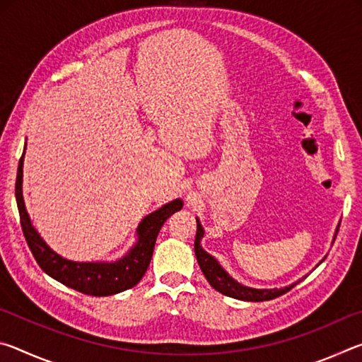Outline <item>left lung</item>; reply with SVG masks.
Masks as SVG:
<instances>
[{"label": "left lung", "instance_id": "left-lung-1", "mask_svg": "<svg viewBox=\"0 0 362 362\" xmlns=\"http://www.w3.org/2000/svg\"><path fill=\"white\" fill-rule=\"evenodd\" d=\"M196 225L198 226H196L194 254H196V259H198L199 268L214 289L218 291L220 293H223V296L238 298V300H246V302H263V300H272V298L283 296V293L289 292L292 287L298 283L297 281V283H293L287 287H281V289H254V287H247V286L240 284L238 281L233 279L230 274L225 272L222 265H220V263L214 259L211 254H207L206 250L201 247V240H203V236H204V230H203V226H201L198 218H196ZM337 233H339V228H337ZM334 241H335V238H334ZM320 263H317V265H320Z\"/></svg>", "mask_w": 362, "mask_h": 362}]
</instances>
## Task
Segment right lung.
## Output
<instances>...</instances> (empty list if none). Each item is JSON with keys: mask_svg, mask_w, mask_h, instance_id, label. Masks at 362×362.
<instances>
[{"mask_svg": "<svg viewBox=\"0 0 362 362\" xmlns=\"http://www.w3.org/2000/svg\"><path fill=\"white\" fill-rule=\"evenodd\" d=\"M25 148H23V153L19 159V168H17L16 201L21 216L23 236H25L28 247L32 250L35 260L38 262L42 272L59 281V283L71 287V289L94 297L113 296V293L127 291L136 286L144 278L146 268L150 265L159 230H161L164 222L174 212L182 209L183 201H170V203L159 207L158 211L144 217L142 222L137 226V243L121 259L115 262L66 260L47 246L45 240L40 236V233L35 230L25 209L22 194L23 156H25Z\"/></svg>", "mask_w": 362, "mask_h": 362, "instance_id": "right-lung-1", "label": "right lung"}]
</instances>
